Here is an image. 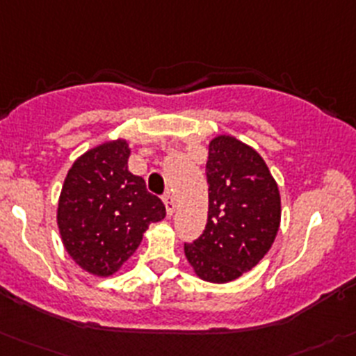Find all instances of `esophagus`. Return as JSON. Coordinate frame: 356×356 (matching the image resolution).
Returning <instances> with one entry per match:
<instances>
[{
    "label": "esophagus",
    "mask_w": 356,
    "mask_h": 356,
    "mask_svg": "<svg viewBox=\"0 0 356 356\" xmlns=\"http://www.w3.org/2000/svg\"><path fill=\"white\" fill-rule=\"evenodd\" d=\"M165 207H167L168 216H172L175 212V200L170 197V195H167V197H165Z\"/></svg>",
    "instance_id": "obj_1"
}]
</instances>
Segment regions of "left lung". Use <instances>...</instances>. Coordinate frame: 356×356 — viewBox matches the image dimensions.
<instances>
[{
    "instance_id": "obj_1",
    "label": "left lung",
    "mask_w": 356,
    "mask_h": 356,
    "mask_svg": "<svg viewBox=\"0 0 356 356\" xmlns=\"http://www.w3.org/2000/svg\"><path fill=\"white\" fill-rule=\"evenodd\" d=\"M209 216L204 234L184 244L197 277L230 283L257 267L281 225V195L265 159L232 135L209 142Z\"/></svg>"
}]
</instances>
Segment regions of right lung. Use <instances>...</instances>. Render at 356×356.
Here are the masks:
<instances>
[{
  "label": "right lung",
  "mask_w": 356,
  "mask_h": 356,
  "mask_svg": "<svg viewBox=\"0 0 356 356\" xmlns=\"http://www.w3.org/2000/svg\"><path fill=\"white\" fill-rule=\"evenodd\" d=\"M126 138L105 140L79 156L58 200V228L72 260L96 277L114 275L140 245L165 205L128 170Z\"/></svg>",
  "instance_id": "obj_1"
}]
</instances>
